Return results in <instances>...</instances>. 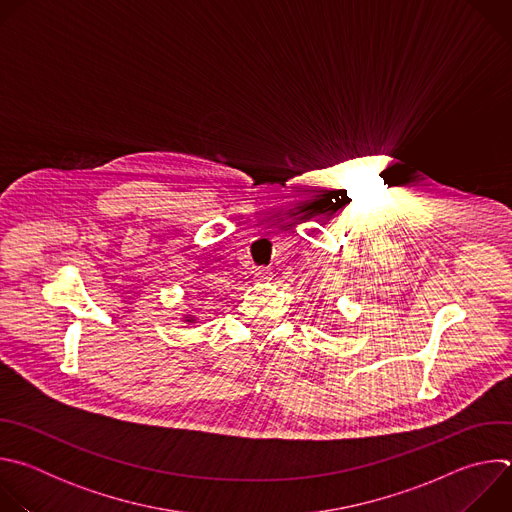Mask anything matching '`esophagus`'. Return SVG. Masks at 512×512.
<instances>
[{
	"instance_id": "esophagus-1",
	"label": "esophagus",
	"mask_w": 512,
	"mask_h": 512,
	"mask_svg": "<svg viewBox=\"0 0 512 512\" xmlns=\"http://www.w3.org/2000/svg\"><path fill=\"white\" fill-rule=\"evenodd\" d=\"M271 277H273L271 269H265V267H261V269H257V271H255V279H257V281H261V283H265V281H271Z\"/></svg>"
}]
</instances>
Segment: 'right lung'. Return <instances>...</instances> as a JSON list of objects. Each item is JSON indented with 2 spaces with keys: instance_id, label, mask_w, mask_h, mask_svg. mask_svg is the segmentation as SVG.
Segmentation results:
<instances>
[{
  "instance_id": "add662e5",
  "label": "right lung",
  "mask_w": 512,
  "mask_h": 512,
  "mask_svg": "<svg viewBox=\"0 0 512 512\" xmlns=\"http://www.w3.org/2000/svg\"><path fill=\"white\" fill-rule=\"evenodd\" d=\"M184 322H190V324H192V322H196V318H194V316H184Z\"/></svg>"
}]
</instances>
